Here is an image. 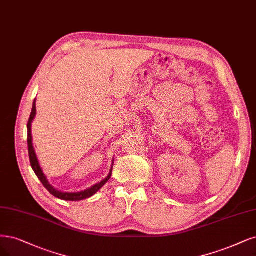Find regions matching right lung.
Listing matches in <instances>:
<instances>
[{
	"label": "right lung",
	"instance_id": "right-lung-1",
	"mask_svg": "<svg viewBox=\"0 0 256 256\" xmlns=\"http://www.w3.org/2000/svg\"><path fill=\"white\" fill-rule=\"evenodd\" d=\"M34 116H36V102H34L32 113H30L28 122V154H30V161L32 168L34 170V174H36V176L39 178V180L44 185V188H46L52 194V196H55L56 198L62 199V200H68V201H79V200H84V199L90 198L91 196H93L94 194L98 192L106 184V182H107L111 178L112 170H111L108 177L106 178L104 180H102V182H100L98 184H95L94 186L90 188L89 190H86L80 192H61L55 190L52 186H50L48 181L46 180V177L44 176V174L41 170V167L39 165L38 158H37L36 152H34V149L32 142V122Z\"/></svg>",
	"mask_w": 256,
	"mask_h": 256
}]
</instances>
